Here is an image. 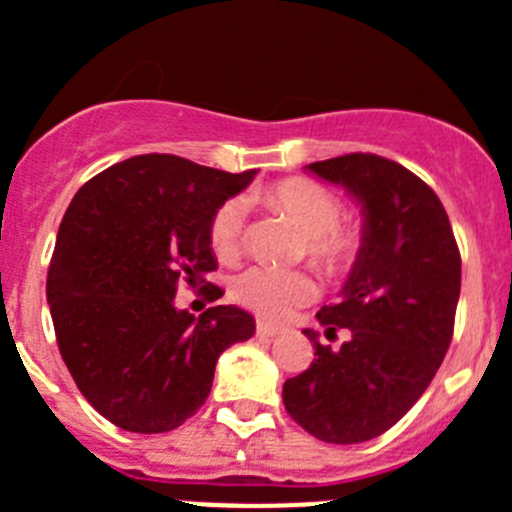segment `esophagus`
Instances as JSON below:
<instances>
[{
	"instance_id": "esophagus-1",
	"label": "esophagus",
	"mask_w": 512,
	"mask_h": 512,
	"mask_svg": "<svg viewBox=\"0 0 512 512\" xmlns=\"http://www.w3.org/2000/svg\"><path fill=\"white\" fill-rule=\"evenodd\" d=\"M280 335V327H275V325H270V322H257V337H267V340H270V337H277Z\"/></svg>"
}]
</instances>
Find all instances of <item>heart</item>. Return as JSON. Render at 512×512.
Wrapping results in <instances>:
<instances>
[{
  "label": "heart",
  "instance_id": "1",
  "mask_svg": "<svg viewBox=\"0 0 512 512\" xmlns=\"http://www.w3.org/2000/svg\"><path fill=\"white\" fill-rule=\"evenodd\" d=\"M270 210L285 215L305 235L307 260L327 277H340L360 257L365 235L355 222H342V202L327 187L305 177H290L255 192ZM247 205L242 197H230L210 220V247L220 260H232L245 242ZM317 295L310 275L300 270L245 267L230 280V297L245 310L282 320L295 307L307 305Z\"/></svg>",
  "mask_w": 512,
  "mask_h": 512
}]
</instances>
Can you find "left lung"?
Wrapping results in <instances>:
<instances>
[{"label":"left lung","mask_w":512,"mask_h":512,"mask_svg":"<svg viewBox=\"0 0 512 512\" xmlns=\"http://www.w3.org/2000/svg\"><path fill=\"white\" fill-rule=\"evenodd\" d=\"M362 207L360 257L342 300L317 312L327 340L305 330L315 360L282 385L290 418L317 440L365 443L393 428L428 390L453 340L460 252L448 212L403 165L377 155H342L307 165Z\"/></svg>","instance_id":"left-lung-1"}]
</instances>
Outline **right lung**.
<instances>
[{
    "label": "right lung",
    "instance_id": "obj_1",
    "mask_svg": "<svg viewBox=\"0 0 512 512\" xmlns=\"http://www.w3.org/2000/svg\"><path fill=\"white\" fill-rule=\"evenodd\" d=\"M242 175L175 155L117 162L79 187L57 232L47 302L79 393L130 433H167L205 405L217 357L255 335V317L215 305L177 310L180 285L222 297L210 220Z\"/></svg>",
    "mask_w": 512,
    "mask_h": 512
}]
</instances>
